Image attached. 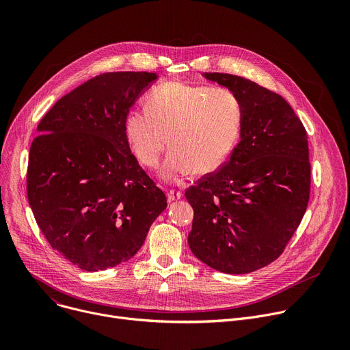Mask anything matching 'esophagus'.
<instances>
[{
	"label": "esophagus",
	"mask_w": 350,
	"mask_h": 350,
	"mask_svg": "<svg viewBox=\"0 0 350 350\" xmlns=\"http://www.w3.org/2000/svg\"><path fill=\"white\" fill-rule=\"evenodd\" d=\"M167 198H168V202H175V200H179L182 198V191L180 190H175V189H171L168 190L167 193Z\"/></svg>",
	"instance_id": "1"
}]
</instances>
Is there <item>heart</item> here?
<instances>
[{
	"mask_svg": "<svg viewBox=\"0 0 350 350\" xmlns=\"http://www.w3.org/2000/svg\"><path fill=\"white\" fill-rule=\"evenodd\" d=\"M243 128V105L225 88L170 82L146 97V111L132 109L124 122L125 140L136 160L157 168L170 143L163 178L180 179L193 171H217L235 150ZM169 139H166V136Z\"/></svg>",
	"mask_w": 350,
	"mask_h": 350,
	"instance_id": "heart-1",
	"label": "heart"
}]
</instances>
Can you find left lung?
Returning a JSON list of instances; mask_svg holds the SVG:
<instances>
[{
	"label": "left lung",
	"mask_w": 350,
	"mask_h": 350,
	"mask_svg": "<svg viewBox=\"0 0 350 350\" xmlns=\"http://www.w3.org/2000/svg\"><path fill=\"white\" fill-rule=\"evenodd\" d=\"M203 76L238 94L243 128L229 160L185 193L195 211L187 243L208 267L249 274L282 254L306 213L307 133L280 94L237 75Z\"/></svg>",
	"instance_id": "8db88e82"
}]
</instances>
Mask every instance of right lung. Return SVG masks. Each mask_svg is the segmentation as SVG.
I'll list each match as a JSON object with an SVG mask.
<instances>
[{"label":"right lung","mask_w":350,"mask_h":350,"mask_svg":"<svg viewBox=\"0 0 350 350\" xmlns=\"http://www.w3.org/2000/svg\"><path fill=\"white\" fill-rule=\"evenodd\" d=\"M157 73L98 75L59 98L37 126L27 199L54 250L85 271L132 258L165 208L129 150L124 122Z\"/></svg>","instance_id":"right-lung-1"}]
</instances>
